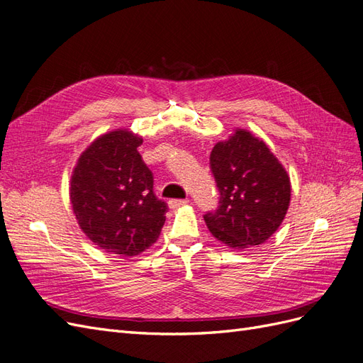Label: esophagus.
Listing matches in <instances>:
<instances>
[{
    "instance_id": "obj_1",
    "label": "esophagus",
    "mask_w": 363,
    "mask_h": 363,
    "mask_svg": "<svg viewBox=\"0 0 363 363\" xmlns=\"http://www.w3.org/2000/svg\"><path fill=\"white\" fill-rule=\"evenodd\" d=\"M189 203V200L186 199V200H169V207L171 208H179V207H182V206H184V204H188Z\"/></svg>"
}]
</instances>
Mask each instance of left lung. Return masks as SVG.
Returning <instances> with one entry per match:
<instances>
[{
  "label": "left lung",
  "instance_id": "8db88e82",
  "mask_svg": "<svg viewBox=\"0 0 363 363\" xmlns=\"http://www.w3.org/2000/svg\"><path fill=\"white\" fill-rule=\"evenodd\" d=\"M211 169L219 206L204 221L218 240L244 250L276 233L289 207L291 180L265 142L238 128L213 147Z\"/></svg>",
  "mask_w": 363,
  "mask_h": 363
}]
</instances>
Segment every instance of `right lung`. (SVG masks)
<instances>
[{
	"label": "right lung",
	"instance_id": "right-lung-1",
	"mask_svg": "<svg viewBox=\"0 0 363 363\" xmlns=\"http://www.w3.org/2000/svg\"><path fill=\"white\" fill-rule=\"evenodd\" d=\"M139 145L142 138L128 130L96 138L71 177L69 199L83 233L121 257L138 256L155 244L168 212L152 191V172Z\"/></svg>",
	"mask_w": 363,
	"mask_h": 363
}]
</instances>
